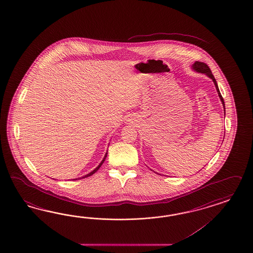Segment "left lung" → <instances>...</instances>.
Returning a JSON list of instances; mask_svg holds the SVG:
<instances>
[{
    "label": "left lung",
    "mask_w": 253,
    "mask_h": 253,
    "mask_svg": "<svg viewBox=\"0 0 253 253\" xmlns=\"http://www.w3.org/2000/svg\"><path fill=\"white\" fill-rule=\"evenodd\" d=\"M192 68H193L194 71H196V72H198V73L205 74V75H207L208 77H210V78L212 79V82L214 83L215 88H216V90H217V93H218L219 97H220V99H221V101H222V104H223V106H224V111H225V102H224V98H223V96H221V93H220V91H219L217 83H216L215 78L213 77V75H212V72H211V70H210V68H209V66H208L206 63H205V62H195L194 63H193V65H192Z\"/></svg>",
    "instance_id": "obj_1"
}]
</instances>
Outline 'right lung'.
I'll use <instances>...</instances> for the list:
<instances>
[{
  "label": "right lung",
  "mask_w": 253,
  "mask_h": 253,
  "mask_svg": "<svg viewBox=\"0 0 253 253\" xmlns=\"http://www.w3.org/2000/svg\"><path fill=\"white\" fill-rule=\"evenodd\" d=\"M107 155H108V153H106V155H105V157H104V158H103L102 161H101V163L100 164L98 165L97 167H96V169H94L93 171H91L90 173H88L87 175H85V176H84V177H82V178H87V177H90V176H92L94 173H96V171L98 170L99 169V168L102 166L103 163H104V161H105V159H106V157H107Z\"/></svg>",
  "instance_id": "add662e5"
}]
</instances>
